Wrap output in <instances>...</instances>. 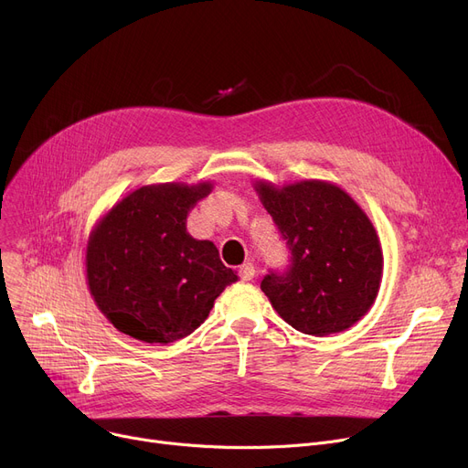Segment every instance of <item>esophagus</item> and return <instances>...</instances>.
I'll list each match as a JSON object with an SVG mask.
<instances>
[{
  "instance_id": "obj_1",
  "label": "esophagus",
  "mask_w": 468,
  "mask_h": 468,
  "mask_svg": "<svg viewBox=\"0 0 468 468\" xmlns=\"http://www.w3.org/2000/svg\"><path fill=\"white\" fill-rule=\"evenodd\" d=\"M254 275H256V269H254V263H252V261H247V263H242V265L239 267V277H240L242 281H252Z\"/></svg>"
}]
</instances>
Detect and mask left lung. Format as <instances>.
<instances>
[{
  "label": "left lung",
  "mask_w": 468,
  "mask_h": 468,
  "mask_svg": "<svg viewBox=\"0 0 468 468\" xmlns=\"http://www.w3.org/2000/svg\"><path fill=\"white\" fill-rule=\"evenodd\" d=\"M254 189L292 250L288 271L261 281L273 309L302 334L349 330L381 286L383 250L372 219L334 182L254 180Z\"/></svg>",
  "instance_id": "obj_1"
}]
</instances>
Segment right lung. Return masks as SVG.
I'll return each mask as SVG.
<instances>
[{
	"mask_svg": "<svg viewBox=\"0 0 468 468\" xmlns=\"http://www.w3.org/2000/svg\"><path fill=\"white\" fill-rule=\"evenodd\" d=\"M214 184L142 186L96 219L85 250L90 296L121 334L175 343L199 328L237 271L216 244L187 233V214Z\"/></svg>",
	"mask_w": 468,
	"mask_h": 468,
	"instance_id": "1",
	"label": "right lung"
}]
</instances>
